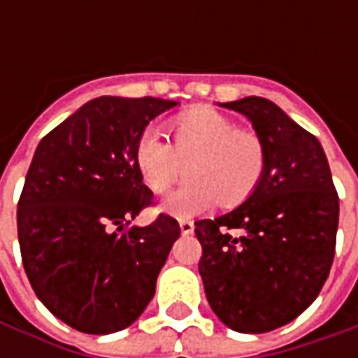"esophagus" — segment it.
I'll return each mask as SVG.
<instances>
[{"instance_id":"obj_1","label":"esophagus","mask_w":358,"mask_h":358,"mask_svg":"<svg viewBox=\"0 0 358 358\" xmlns=\"http://www.w3.org/2000/svg\"><path fill=\"white\" fill-rule=\"evenodd\" d=\"M180 232L184 234V236H189V234L194 232V222L192 220H180Z\"/></svg>"}]
</instances>
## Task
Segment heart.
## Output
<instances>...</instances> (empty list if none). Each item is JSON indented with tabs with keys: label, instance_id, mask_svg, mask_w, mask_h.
<instances>
[{
	"label": "heart",
	"instance_id": "1",
	"mask_svg": "<svg viewBox=\"0 0 358 358\" xmlns=\"http://www.w3.org/2000/svg\"><path fill=\"white\" fill-rule=\"evenodd\" d=\"M171 143L157 132H143L134 161L143 184L164 194L186 169L187 180L161 209L174 217H194L215 203L236 207L255 192L266 171V148L251 130L210 109H189L166 124Z\"/></svg>",
	"mask_w": 358,
	"mask_h": 358
}]
</instances>
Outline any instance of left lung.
Instances as JSON below:
<instances>
[{
    "instance_id": "obj_1",
    "label": "left lung",
    "mask_w": 358,
    "mask_h": 358,
    "mask_svg": "<svg viewBox=\"0 0 358 358\" xmlns=\"http://www.w3.org/2000/svg\"><path fill=\"white\" fill-rule=\"evenodd\" d=\"M266 148L261 184L238 209L197 220L199 274L210 308L241 334L292 322L318 297L336 253L339 199L320 141L264 97L222 103ZM228 229L244 232L236 238Z\"/></svg>"
}]
</instances>
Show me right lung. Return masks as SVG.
<instances>
[{
  "instance_id": "1",
  "label": "right lung",
  "mask_w": 358,
  "mask_h": 358,
  "mask_svg": "<svg viewBox=\"0 0 358 358\" xmlns=\"http://www.w3.org/2000/svg\"><path fill=\"white\" fill-rule=\"evenodd\" d=\"M176 105L95 97L36 148L17 209L20 255L38 299L74 330H124L155 295L180 226L163 213L132 226L153 203L134 148L145 126Z\"/></svg>"
}]
</instances>
